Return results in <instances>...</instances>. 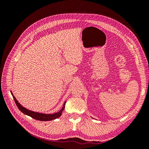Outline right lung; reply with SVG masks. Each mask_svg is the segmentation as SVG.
Instances as JSON below:
<instances>
[{"label": "right lung", "instance_id": "right-lung-1", "mask_svg": "<svg viewBox=\"0 0 149 149\" xmlns=\"http://www.w3.org/2000/svg\"><path fill=\"white\" fill-rule=\"evenodd\" d=\"M12 95L13 96V100H14L15 104L19 108V109L22 112H23L24 114L27 115L29 116H30L31 118H32L35 119H37L38 120H42V121H48V120H52L53 119H55L56 118H58L59 117L61 116L63 111L65 109V103L66 101L64 102L63 106L61 109L58 112H56V113L54 114H43V113H40V112H34L31 110H29L26 109V108L24 107V106H22L18 102L17 100V99L15 97V96H13V94L12 91H10Z\"/></svg>", "mask_w": 149, "mask_h": 149}]
</instances>
